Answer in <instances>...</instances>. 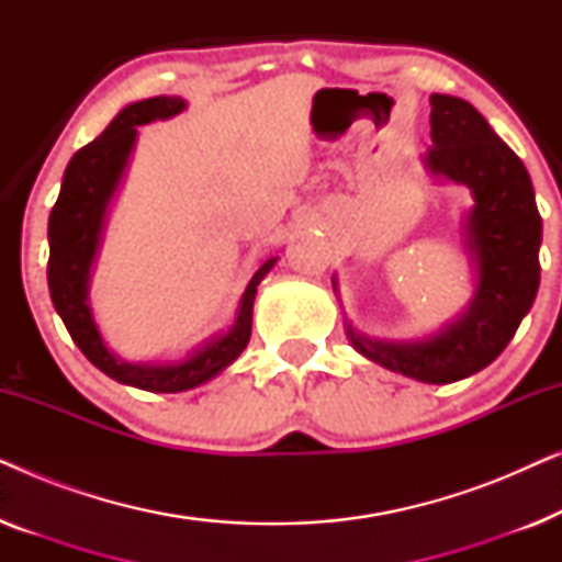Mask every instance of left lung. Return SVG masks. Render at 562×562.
Wrapping results in <instances>:
<instances>
[{
  "instance_id": "obj_1",
  "label": "left lung",
  "mask_w": 562,
  "mask_h": 562,
  "mask_svg": "<svg viewBox=\"0 0 562 562\" xmlns=\"http://www.w3.org/2000/svg\"><path fill=\"white\" fill-rule=\"evenodd\" d=\"M429 176L465 183L473 210L465 217V248L475 266V291L460 317L414 342L348 337L360 356L422 383H452L479 373L502 356L540 289L542 217L517 153L465 99L432 94Z\"/></svg>"
}]
</instances>
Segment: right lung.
I'll list each match as a JSON object with an SVG mask.
<instances>
[{
	"label": "right lung",
	"instance_id": "add662e5",
	"mask_svg": "<svg viewBox=\"0 0 562 562\" xmlns=\"http://www.w3.org/2000/svg\"><path fill=\"white\" fill-rule=\"evenodd\" d=\"M183 106L187 102L181 97H153L127 104L97 140L83 145L68 160L58 202L48 220V289L53 306L64 319L71 340L110 379L143 391H156V394H179V391L196 389L225 371L229 363H235V358L250 340L252 302H256L258 283L279 260L268 258L252 273L240 299L235 325L225 335L212 337L189 358L176 360V363H125V360L114 358V352L104 345L89 310V273L99 240H102L106 206L120 187L127 158L135 148V127L173 117L183 112Z\"/></svg>",
	"mask_w": 562,
	"mask_h": 562
}]
</instances>
